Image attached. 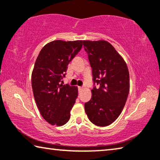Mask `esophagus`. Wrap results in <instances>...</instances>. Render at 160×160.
I'll return each mask as SVG.
<instances>
[{
    "mask_svg": "<svg viewBox=\"0 0 160 160\" xmlns=\"http://www.w3.org/2000/svg\"><path fill=\"white\" fill-rule=\"evenodd\" d=\"M78 91H79V92H80L81 91H82V90L83 89V87H78Z\"/></svg>",
    "mask_w": 160,
    "mask_h": 160,
    "instance_id": "1",
    "label": "esophagus"
}]
</instances>
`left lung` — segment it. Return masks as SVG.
<instances>
[{
	"label": "left lung",
	"instance_id": "left-lung-1",
	"mask_svg": "<svg viewBox=\"0 0 160 160\" xmlns=\"http://www.w3.org/2000/svg\"><path fill=\"white\" fill-rule=\"evenodd\" d=\"M92 70V96L84 104L88 119L99 127L116 120L122 112L129 92L128 68L115 48L106 41H83ZM99 85L97 88L95 83Z\"/></svg>",
	"mask_w": 160,
	"mask_h": 160
}]
</instances>
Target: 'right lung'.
<instances>
[{
  "label": "right lung",
  "mask_w": 160,
  "mask_h": 160,
  "mask_svg": "<svg viewBox=\"0 0 160 160\" xmlns=\"http://www.w3.org/2000/svg\"><path fill=\"white\" fill-rule=\"evenodd\" d=\"M82 45L83 41H53L43 46L36 58L31 76L34 99L41 116L52 125L62 126L70 119L78 88L61 83Z\"/></svg>",
  "instance_id": "right-lung-1"
}]
</instances>
